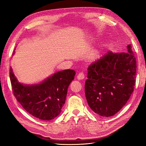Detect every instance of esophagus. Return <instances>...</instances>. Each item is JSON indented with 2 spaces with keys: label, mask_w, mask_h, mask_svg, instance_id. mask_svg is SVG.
I'll list each match as a JSON object with an SVG mask.
<instances>
[{
  "label": "esophagus",
  "mask_w": 146,
  "mask_h": 146,
  "mask_svg": "<svg viewBox=\"0 0 146 146\" xmlns=\"http://www.w3.org/2000/svg\"><path fill=\"white\" fill-rule=\"evenodd\" d=\"M77 78L79 80H82V79L85 78V75H84V74L83 72H80V73H78V74L77 75Z\"/></svg>",
  "instance_id": "esophagus-1"
}]
</instances>
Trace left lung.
<instances>
[{"mask_svg": "<svg viewBox=\"0 0 146 146\" xmlns=\"http://www.w3.org/2000/svg\"><path fill=\"white\" fill-rule=\"evenodd\" d=\"M127 47V52H108L88 68L86 99L91 109L101 116L114 115L133 92L136 61L131 44Z\"/></svg>", "mask_w": 146, "mask_h": 146, "instance_id": "obj_1", "label": "left lung"}]
</instances>
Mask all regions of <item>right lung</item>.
<instances>
[{"instance_id": "add662e5", "label": "right lung", "mask_w": 146, "mask_h": 146, "mask_svg": "<svg viewBox=\"0 0 146 146\" xmlns=\"http://www.w3.org/2000/svg\"><path fill=\"white\" fill-rule=\"evenodd\" d=\"M75 75V70L66 69L39 84L24 85L17 81L11 68L10 72L13 94L17 102L29 113L43 121H50L58 116Z\"/></svg>"}]
</instances>
